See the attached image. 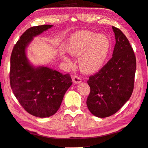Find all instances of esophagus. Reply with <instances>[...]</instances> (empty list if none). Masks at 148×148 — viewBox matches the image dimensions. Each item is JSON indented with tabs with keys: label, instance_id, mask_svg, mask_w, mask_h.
I'll list each match as a JSON object with an SVG mask.
<instances>
[{
	"label": "esophagus",
	"instance_id": "obj_1",
	"mask_svg": "<svg viewBox=\"0 0 148 148\" xmlns=\"http://www.w3.org/2000/svg\"><path fill=\"white\" fill-rule=\"evenodd\" d=\"M72 81L76 84H78L82 82V78L77 76H72Z\"/></svg>",
	"mask_w": 148,
	"mask_h": 148
}]
</instances>
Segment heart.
<instances>
[{
	"instance_id": "heart-1",
	"label": "heart",
	"mask_w": 148,
	"mask_h": 148,
	"mask_svg": "<svg viewBox=\"0 0 148 148\" xmlns=\"http://www.w3.org/2000/svg\"><path fill=\"white\" fill-rule=\"evenodd\" d=\"M109 50V42L106 36L88 31L77 32L69 41V53L80 57L79 67L85 73L98 71L106 61ZM64 60L68 61L66 58Z\"/></svg>"
}]
</instances>
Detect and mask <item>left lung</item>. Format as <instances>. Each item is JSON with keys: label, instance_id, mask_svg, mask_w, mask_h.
Segmentation results:
<instances>
[{"label": "left lung", "instance_id": "8db88e82", "mask_svg": "<svg viewBox=\"0 0 148 148\" xmlns=\"http://www.w3.org/2000/svg\"><path fill=\"white\" fill-rule=\"evenodd\" d=\"M112 28L116 39L112 57L87 80L90 91L87 106L91 113L100 118L116 113L130 98L135 83V53L123 32Z\"/></svg>", "mask_w": 148, "mask_h": 148}]
</instances>
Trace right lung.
<instances>
[{
  "label": "right lung",
  "mask_w": 148,
  "mask_h": 148,
  "mask_svg": "<svg viewBox=\"0 0 148 148\" xmlns=\"http://www.w3.org/2000/svg\"><path fill=\"white\" fill-rule=\"evenodd\" d=\"M52 26L44 25L26 29L13 47L10 58L11 88L24 109L39 118L50 116L58 111L72 84L69 73L63 74L45 66L34 68L26 57V48L33 37Z\"/></svg>",
  "instance_id": "add662e5"
}]
</instances>
